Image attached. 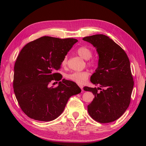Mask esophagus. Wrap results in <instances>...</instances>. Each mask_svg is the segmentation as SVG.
<instances>
[{"label": "esophagus", "instance_id": "obj_1", "mask_svg": "<svg viewBox=\"0 0 146 146\" xmlns=\"http://www.w3.org/2000/svg\"><path fill=\"white\" fill-rule=\"evenodd\" d=\"M79 86L80 88V89H82V90H83V86H82V85H79Z\"/></svg>", "mask_w": 146, "mask_h": 146}]
</instances>
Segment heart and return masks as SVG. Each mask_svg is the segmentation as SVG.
<instances>
[{
  "label": "heart",
  "instance_id": "b5f03b06",
  "mask_svg": "<svg viewBox=\"0 0 146 146\" xmlns=\"http://www.w3.org/2000/svg\"><path fill=\"white\" fill-rule=\"evenodd\" d=\"M77 53L78 55L80 56L81 57L85 60L89 59L92 56V51L89 47L86 46H80L77 49ZM67 60L68 56L66 55L65 56L62 61H61V66L62 67H64L66 66L67 64ZM94 61L93 60H89L88 61V64L89 66H93L94 65ZM89 76V73L87 71H83V72H73L70 73H68L66 74V79L74 82L76 83L82 85V84L85 83L86 80L88 79Z\"/></svg>",
  "mask_w": 146,
  "mask_h": 146
}]
</instances>
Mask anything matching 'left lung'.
Masks as SVG:
<instances>
[{
    "mask_svg": "<svg viewBox=\"0 0 146 146\" xmlns=\"http://www.w3.org/2000/svg\"><path fill=\"white\" fill-rule=\"evenodd\" d=\"M83 40L96 47L99 54L98 67L90 81L101 88H83L95 95L88 106V113L100 123H109L121 117L131 101L134 81L129 60L125 51L105 35H94Z\"/></svg>",
    "mask_w": 146,
    "mask_h": 146,
    "instance_id": "left-lung-1",
    "label": "left lung"
}]
</instances>
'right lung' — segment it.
Returning <instances> with one entry per match:
<instances>
[{"label":"right lung","instance_id":"obj_1","mask_svg":"<svg viewBox=\"0 0 146 146\" xmlns=\"http://www.w3.org/2000/svg\"><path fill=\"white\" fill-rule=\"evenodd\" d=\"M76 42L74 38L44 36L21 50L15 63L13 87L21 110L29 118L55 119L63 112L68 99L81 92L77 84L67 80L59 82L57 87H49L51 82L62 79L57 71Z\"/></svg>","mask_w":146,"mask_h":146}]
</instances>
